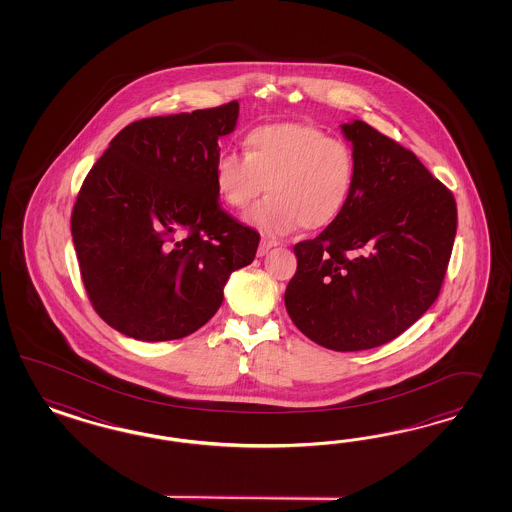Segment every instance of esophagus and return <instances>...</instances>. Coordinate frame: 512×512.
<instances>
[{
  "instance_id": "esophagus-1",
  "label": "esophagus",
  "mask_w": 512,
  "mask_h": 512,
  "mask_svg": "<svg viewBox=\"0 0 512 512\" xmlns=\"http://www.w3.org/2000/svg\"><path fill=\"white\" fill-rule=\"evenodd\" d=\"M274 246H276V242H272V240H268V238H263L261 244H259V249H257V255L264 257Z\"/></svg>"
}]
</instances>
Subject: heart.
<instances>
[{"label": "heart", "mask_w": 512, "mask_h": 512, "mask_svg": "<svg viewBox=\"0 0 512 512\" xmlns=\"http://www.w3.org/2000/svg\"><path fill=\"white\" fill-rule=\"evenodd\" d=\"M214 182L223 202L244 212L266 187L248 221L261 233L283 236L304 227L319 231L345 210L355 184V155L323 129L306 124H268L246 135V154L217 157Z\"/></svg>", "instance_id": "heart-1"}]
</instances>
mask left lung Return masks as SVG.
<instances>
[{
	"mask_svg": "<svg viewBox=\"0 0 512 512\" xmlns=\"http://www.w3.org/2000/svg\"><path fill=\"white\" fill-rule=\"evenodd\" d=\"M355 184L341 216L298 242L285 308L296 328L332 351L398 338L439 296L456 236V201L396 140L360 120L341 125Z\"/></svg>",
	"mask_w": 512,
	"mask_h": 512,
	"instance_id": "obj_1",
	"label": "left lung"
}]
</instances>
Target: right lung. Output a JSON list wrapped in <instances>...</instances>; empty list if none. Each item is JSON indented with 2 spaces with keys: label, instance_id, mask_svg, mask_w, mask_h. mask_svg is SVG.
Returning a JSON list of instances; mask_svg holds the SVG:
<instances>
[{
  "label": "right lung",
  "instance_id": "1",
  "mask_svg": "<svg viewBox=\"0 0 512 512\" xmlns=\"http://www.w3.org/2000/svg\"><path fill=\"white\" fill-rule=\"evenodd\" d=\"M238 101L154 116L110 140L78 191L71 234L93 310L129 338L169 341L206 325L259 233L219 204L217 139Z\"/></svg>",
  "mask_w": 512,
  "mask_h": 512
}]
</instances>
